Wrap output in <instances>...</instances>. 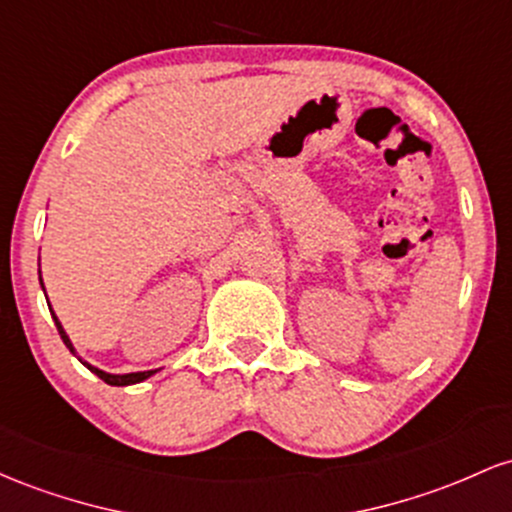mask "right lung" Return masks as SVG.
<instances>
[{"label": "right lung", "instance_id": "obj_1", "mask_svg": "<svg viewBox=\"0 0 512 512\" xmlns=\"http://www.w3.org/2000/svg\"><path fill=\"white\" fill-rule=\"evenodd\" d=\"M53 319H55V326H57V331H60V338L62 341H65V346L72 350L74 353V348H72V343H70V338H67V333L62 331V326H60V321H57V317L53 314ZM77 355V353H74ZM86 365V363H84ZM89 367L91 372H94L96 377H101L103 382L106 384H113V387H125V384H137V382H142V380H147V377H152L154 372L157 370H147V372H130V375H108V372H103V370H99V367H94V365H86Z\"/></svg>", "mask_w": 512, "mask_h": 512}]
</instances>
